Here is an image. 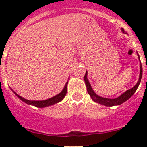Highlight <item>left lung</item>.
Segmentation results:
<instances>
[{"instance_id":"8db88e82","label":"left lung","mask_w":147,"mask_h":147,"mask_svg":"<svg viewBox=\"0 0 147 147\" xmlns=\"http://www.w3.org/2000/svg\"><path fill=\"white\" fill-rule=\"evenodd\" d=\"M122 32L124 33V30L122 29ZM140 58V55H138ZM142 75H143V68H142V65H140V78L138 82L136 84L134 87L132 88L131 89H129L128 91H127L126 92H124L123 94H122L120 97L117 98H114V99H110V98H101V97L97 95L94 92V91L92 90L91 85H90L89 82H88V80L87 78V72L85 73V77H84V79H85V85H86V87H87V91L88 93L89 94V95L91 96V98H92V100L95 101V102L98 103V104H100V105H104L105 106H109V107H111V106H114V105H119L122 104V103L125 102L126 100H128L130 97L132 96L133 94H134L135 92L137 91V88L139 86L140 83L141 82L142 78Z\"/></svg>"}]
</instances>
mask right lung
I'll return each mask as SVG.
<instances>
[{"label":"right lung","instance_id":"obj_1","mask_svg":"<svg viewBox=\"0 0 147 147\" xmlns=\"http://www.w3.org/2000/svg\"><path fill=\"white\" fill-rule=\"evenodd\" d=\"M67 84L68 82H66L65 84V86L64 89L62 90L61 93H59L57 95H55V96L53 97L52 98H49V99H47V100H26L25 98H22V97L19 96V95H17L16 93L15 94H17V97L22 100L23 101H24L26 104H28V105H34L36 107H47V106H50V105H53L54 104H56V103L59 102L61 100L64 98V97L65 96V94H66L67 92Z\"/></svg>","mask_w":147,"mask_h":147}]
</instances>
